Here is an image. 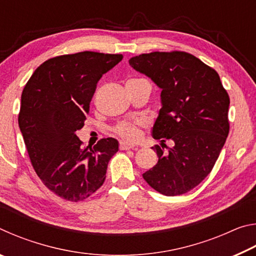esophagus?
Returning <instances> with one entry per match:
<instances>
[{
  "label": "esophagus",
  "instance_id": "obj_1",
  "mask_svg": "<svg viewBox=\"0 0 256 256\" xmlns=\"http://www.w3.org/2000/svg\"><path fill=\"white\" fill-rule=\"evenodd\" d=\"M133 148H134V144H128V142H125V141L120 142V150H128V149H133Z\"/></svg>",
  "mask_w": 256,
  "mask_h": 256
}]
</instances>
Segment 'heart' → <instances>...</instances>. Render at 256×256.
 <instances>
[{
  "label": "heart",
  "mask_w": 256,
  "mask_h": 256,
  "mask_svg": "<svg viewBox=\"0 0 256 256\" xmlns=\"http://www.w3.org/2000/svg\"><path fill=\"white\" fill-rule=\"evenodd\" d=\"M140 125L141 123L138 120L134 122H123L118 125L116 132L118 136L128 141H136L140 136Z\"/></svg>",
  "instance_id": "1"
}]
</instances>
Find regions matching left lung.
Returning <instances> with one entry per match:
<instances>
[{
    "label": "left lung",
    "mask_w": 256,
    "mask_h": 256,
    "mask_svg": "<svg viewBox=\"0 0 256 256\" xmlns=\"http://www.w3.org/2000/svg\"><path fill=\"white\" fill-rule=\"evenodd\" d=\"M134 70L160 89V108L152 126L158 162L144 175L157 192L180 196L210 174L229 133V96L214 68L185 52H154L130 58ZM154 149V148H152Z\"/></svg>",
    "instance_id": "1"
}]
</instances>
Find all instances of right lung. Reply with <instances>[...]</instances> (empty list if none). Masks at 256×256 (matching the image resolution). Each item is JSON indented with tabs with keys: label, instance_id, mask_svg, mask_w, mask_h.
I'll list each match as a JSON object with an SVG mask.
<instances>
[{
	"label": "right lung",
	"instance_id": "obj_1",
	"mask_svg": "<svg viewBox=\"0 0 256 256\" xmlns=\"http://www.w3.org/2000/svg\"><path fill=\"white\" fill-rule=\"evenodd\" d=\"M122 58L96 52L56 56L24 86L18 122L30 162L46 188L64 200L82 201L96 192L118 151L114 138L84 148L76 131L84 125L98 81Z\"/></svg>",
	"mask_w": 256,
	"mask_h": 256
}]
</instances>
